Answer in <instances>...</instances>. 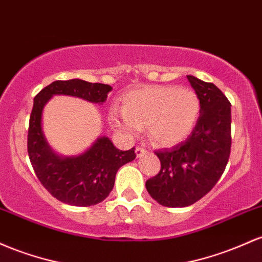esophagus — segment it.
Returning a JSON list of instances; mask_svg holds the SVG:
<instances>
[{
	"instance_id": "34e87169",
	"label": "esophagus",
	"mask_w": 262,
	"mask_h": 262,
	"mask_svg": "<svg viewBox=\"0 0 262 262\" xmlns=\"http://www.w3.org/2000/svg\"><path fill=\"white\" fill-rule=\"evenodd\" d=\"M136 156L137 157H141V156H143L145 154H147V149L146 148H143V147H136Z\"/></svg>"
}]
</instances>
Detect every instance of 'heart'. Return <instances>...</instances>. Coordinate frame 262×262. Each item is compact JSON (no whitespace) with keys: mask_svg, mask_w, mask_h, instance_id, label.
<instances>
[{"mask_svg":"<svg viewBox=\"0 0 262 262\" xmlns=\"http://www.w3.org/2000/svg\"><path fill=\"white\" fill-rule=\"evenodd\" d=\"M199 114L201 100L193 90L157 85L128 93L123 98V107H111L110 121L128 137L148 126L154 142L174 146L192 134Z\"/></svg>","mask_w":262,"mask_h":262,"instance_id":"b5f03b06","label":"heart"}]
</instances>
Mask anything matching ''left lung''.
I'll return each instance as SVG.
<instances>
[{
    "mask_svg": "<svg viewBox=\"0 0 262 262\" xmlns=\"http://www.w3.org/2000/svg\"><path fill=\"white\" fill-rule=\"evenodd\" d=\"M201 100V115L189 137L172 148L155 152L161 161L147 192L168 208L194 204L224 173L231 148V104L213 83L187 75Z\"/></svg>",
    "mask_w": 262,
    "mask_h": 262,
    "instance_id": "left-lung-1",
    "label": "left lung"
}]
</instances>
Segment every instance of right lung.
I'll list each match as a JSON object with an SVG mask.
<instances>
[{
	"label": "right lung",
	"mask_w": 262,
	"mask_h": 262,
	"mask_svg": "<svg viewBox=\"0 0 262 262\" xmlns=\"http://www.w3.org/2000/svg\"><path fill=\"white\" fill-rule=\"evenodd\" d=\"M113 88L81 79L53 81L37 94L28 128V156L43 187L58 201L75 207H90L113 190L117 170L136 158L134 148L120 151L108 137H99L84 154L61 157L51 148L42 130V114L54 95H69L104 104Z\"/></svg>",
	"instance_id": "right-lung-1"
}]
</instances>
